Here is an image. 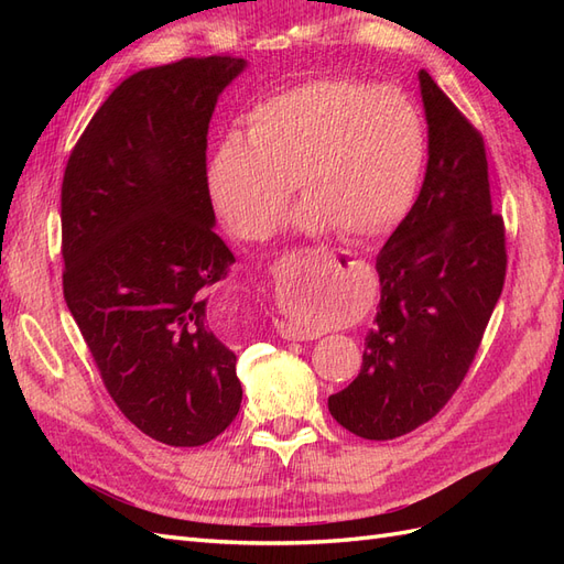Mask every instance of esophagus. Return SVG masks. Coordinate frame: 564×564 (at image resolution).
<instances>
[{
	"mask_svg": "<svg viewBox=\"0 0 564 564\" xmlns=\"http://www.w3.org/2000/svg\"><path fill=\"white\" fill-rule=\"evenodd\" d=\"M289 259L294 261H313V259H334V249H324V247H315V249H299L294 251ZM282 336L289 340H313L319 334L317 332H303V329H294V327H282Z\"/></svg>",
	"mask_w": 564,
	"mask_h": 564,
	"instance_id": "1",
	"label": "esophagus"
}]
</instances>
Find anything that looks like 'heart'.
<instances>
[{"label":"heart","mask_w":564,"mask_h":564,"mask_svg":"<svg viewBox=\"0 0 564 564\" xmlns=\"http://www.w3.org/2000/svg\"><path fill=\"white\" fill-rule=\"evenodd\" d=\"M423 162V119L402 91L327 77L253 106L245 139L228 135L216 148L209 191L237 235L261 240L299 176L301 230L338 228L350 240H369L390 232L412 207Z\"/></svg>","instance_id":"heart-1"}]
</instances>
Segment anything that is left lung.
Instances as JSON below:
<instances>
[{
	"instance_id": "8db88e82",
	"label": "left lung",
	"mask_w": 564,
	"mask_h": 564,
	"mask_svg": "<svg viewBox=\"0 0 564 564\" xmlns=\"http://www.w3.org/2000/svg\"><path fill=\"white\" fill-rule=\"evenodd\" d=\"M429 169L377 256L381 303L357 379L329 398L357 437L412 433L468 373L506 280V226L491 214L482 133L421 70Z\"/></svg>"
}]
</instances>
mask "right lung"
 <instances>
[{
  "label": "right lung",
  "instance_id": "1",
  "mask_svg": "<svg viewBox=\"0 0 564 564\" xmlns=\"http://www.w3.org/2000/svg\"><path fill=\"white\" fill-rule=\"evenodd\" d=\"M242 58L148 67L96 110L61 187L63 296L135 429L199 447L240 412L235 352L207 313L232 251L214 232L207 133Z\"/></svg>",
  "mask_w": 564,
  "mask_h": 564
}]
</instances>
